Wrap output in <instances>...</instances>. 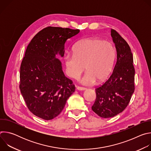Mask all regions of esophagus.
I'll list each match as a JSON object with an SVG mask.
<instances>
[{"label":"esophagus","instance_id":"esophagus-1","mask_svg":"<svg viewBox=\"0 0 151 151\" xmlns=\"http://www.w3.org/2000/svg\"><path fill=\"white\" fill-rule=\"evenodd\" d=\"M76 89L78 90L83 91V90H86V88H84V87H79V86H78V87H76Z\"/></svg>","mask_w":151,"mask_h":151}]
</instances>
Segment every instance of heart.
<instances>
[{"mask_svg": "<svg viewBox=\"0 0 151 151\" xmlns=\"http://www.w3.org/2000/svg\"><path fill=\"white\" fill-rule=\"evenodd\" d=\"M116 50L112 43L97 37H90L78 42L73 48V54L64 57L66 73L76 79L86 72L81 82L91 85L97 79L104 81L111 73L116 59Z\"/></svg>", "mask_w": 151, "mask_h": 151, "instance_id": "heart-1", "label": "heart"}]
</instances>
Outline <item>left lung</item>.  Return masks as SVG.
<instances>
[{
	"label": "left lung",
	"mask_w": 151,
	"mask_h": 151,
	"mask_svg": "<svg viewBox=\"0 0 151 151\" xmlns=\"http://www.w3.org/2000/svg\"><path fill=\"white\" fill-rule=\"evenodd\" d=\"M111 36L117 52L116 63L108 79L96 88V99L91 107L97 115L104 118L122 112L135 88V70L130 47L116 30L111 29Z\"/></svg>",
	"instance_id": "left-lung-1"
}]
</instances>
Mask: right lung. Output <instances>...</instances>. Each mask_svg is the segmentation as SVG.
I'll list each match as a JSON object with an SVG mask.
<instances>
[{"label":"right lung","instance_id":"obj_1","mask_svg":"<svg viewBox=\"0 0 151 151\" xmlns=\"http://www.w3.org/2000/svg\"><path fill=\"white\" fill-rule=\"evenodd\" d=\"M79 31L47 27L39 32L27 47L20 66L19 89L29 111L39 118H55L75 90L55 55L64 56L66 41Z\"/></svg>","mask_w":151,"mask_h":151}]
</instances>
